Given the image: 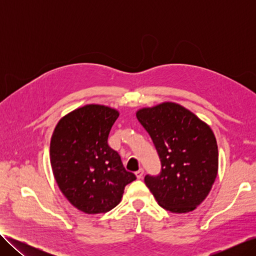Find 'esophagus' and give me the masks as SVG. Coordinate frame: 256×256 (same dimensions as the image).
I'll list each match as a JSON object with an SVG mask.
<instances>
[{"instance_id": "1", "label": "esophagus", "mask_w": 256, "mask_h": 256, "mask_svg": "<svg viewBox=\"0 0 256 256\" xmlns=\"http://www.w3.org/2000/svg\"><path fill=\"white\" fill-rule=\"evenodd\" d=\"M143 174H144L143 168H140L138 172H136V176L138 180H141V178L143 177Z\"/></svg>"}]
</instances>
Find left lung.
Here are the masks:
<instances>
[{"label": "left lung", "mask_w": 256, "mask_h": 256, "mask_svg": "<svg viewBox=\"0 0 256 256\" xmlns=\"http://www.w3.org/2000/svg\"><path fill=\"white\" fill-rule=\"evenodd\" d=\"M161 161L157 176L146 175L158 204L175 214L194 210L210 192L218 174L219 154L212 128L175 102L136 111Z\"/></svg>", "instance_id": "1"}]
</instances>
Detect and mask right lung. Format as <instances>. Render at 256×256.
Returning <instances> with one entry per match:
<instances>
[{
	"label": "right lung",
	"mask_w": 256,
	"mask_h": 256,
	"mask_svg": "<svg viewBox=\"0 0 256 256\" xmlns=\"http://www.w3.org/2000/svg\"><path fill=\"white\" fill-rule=\"evenodd\" d=\"M118 111L86 104L63 116L50 143L52 172L60 190L79 210L96 214L118 206L136 175L126 171L120 154L108 145Z\"/></svg>",
	"instance_id": "add662e5"
}]
</instances>
